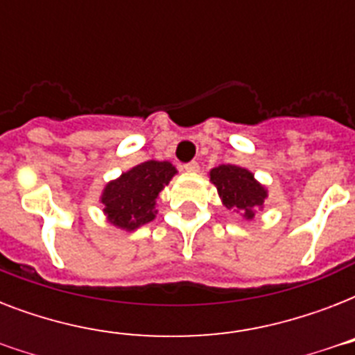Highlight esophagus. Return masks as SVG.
Listing matches in <instances>:
<instances>
[{
  "label": "esophagus",
  "mask_w": 355,
  "mask_h": 355,
  "mask_svg": "<svg viewBox=\"0 0 355 355\" xmlns=\"http://www.w3.org/2000/svg\"><path fill=\"white\" fill-rule=\"evenodd\" d=\"M184 171L197 173V171H199V164H197V162H189V164H184Z\"/></svg>",
  "instance_id": "34e87169"
}]
</instances>
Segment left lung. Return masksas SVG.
Returning <instances> with one entry per match:
<instances>
[{
  "instance_id": "obj_1",
  "label": "left lung",
  "mask_w": 355,
  "mask_h": 355,
  "mask_svg": "<svg viewBox=\"0 0 355 355\" xmlns=\"http://www.w3.org/2000/svg\"><path fill=\"white\" fill-rule=\"evenodd\" d=\"M210 182L217 188L223 205L228 210L241 214L247 221H252L269 195L265 186L254 178V173L234 164L214 167L210 171Z\"/></svg>"
}]
</instances>
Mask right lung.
<instances>
[{"mask_svg":"<svg viewBox=\"0 0 355 355\" xmlns=\"http://www.w3.org/2000/svg\"><path fill=\"white\" fill-rule=\"evenodd\" d=\"M177 175L171 162L149 160L121 173L105 186L101 193L103 211L114 227L132 232L156 217L160 191Z\"/></svg>","mask_w":355,"mask_h":355,"instance_id":"1","label":"right lung"}]
</instances>
